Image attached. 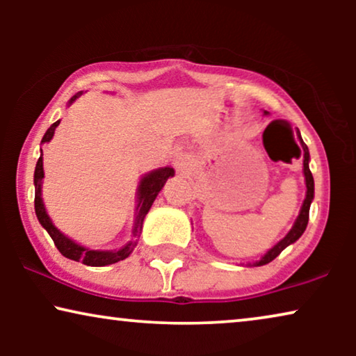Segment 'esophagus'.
Returning <instances> with one entry per match:
<instances>
[{
  "instance_id": "obj_1",
  "label": "esophagus",
  "mask_w": 356,
  "mask_h": 356,
  "mask_svg": "<svg viewBox=\"0 0 356 356\" xmlns=\"http://www.w3.org/2000/svg\"><path fill=\"white\" fill-rule=\"evenodd\" d=\"M175 165H177L178 170H186L188 165H189V159L186 157V155L179 154L178 157H177V160H175Z\"/></svg>"
}]
</instances>
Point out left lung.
Segmentation results:
<instances>
[{"label": "left lung", "instance_id": "8db88e82", "mask_svg": "<svg viewBox=\"0 0 356 356\" xmlns=\"http://www.w3.org/2000/svg\"><path fill=\"white\" fill-rule=\"evenodd\" d=\"M264 115H267V111H264ZM284 123H285V121H284ZM286 124H289V123H286ZM296 136H298L301 149H303V173H305V181H306V197H305V201H303V206H301V211L298 213V217H296L293 227H291V230L286 233L285 238H282V240L277 243L274 248H270V250L267 251L266 254L262 256L259 261L252 262V264H250V266H254L256 267V266L269 264V262L274 261L275 257L279 256L280 252L284 251L286 246H290L291 243H295L296 240H298V238L303 235V232L306 230V225H308L309 207H311V202H313V199H314V179H313V175H311V170H309V150H308V145H306L303 143V139H301L300 131H296Z\"/></svg>", "mask_w": 356, "mask_h": 356}]
</instances>
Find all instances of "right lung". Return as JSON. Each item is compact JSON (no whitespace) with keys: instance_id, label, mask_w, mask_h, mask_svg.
<instances>
[{"instance_id":"obj_1","label":"right lung","mask_w":356,"mask_h":356,"mask_svg":"<svg viewBox=\"0 0 356 356\" xmlns=\"http://www.w3.org/2000/svg\"><path fill=\"white\" fill-rule=\"evenodd\" d=\"M82 95V92H77L74 97H71V100L67 102V105H71L76 99H79ZM60 124V120L56 123H53L50 128L47 129L45 136L42 138V144L50 143L53 134H55L56 126ZM42 152V149H40ZM43 157L40 154V159H38L37 167H35V173H33V184H35V213L38 222L42 223V227L48 232V235L51 236L53 243L58 248V251L61 252L63 256L67 257V259L82 262L86 266H92V267H102V266H108V264H115V262L123 261L128 257L133 250L138 245V238L140 235V230H143V222L145 216H147L149 209L152 207V202L157 197V194L160 193V189L163 188V184L167 183V179L170 177H173L175 170L170 167H163V168H157L154 172H150L147 175H144L140 178L139 186H138V207H136V218H134V227H133V236L134 240H131L126 243L123 248L120 250H113V251H100V250H89V248L77 245L76 241H72L71 238H67L65 233H61L58 228L53 225L51 218L48 217L45 204H43L42 199V179H43Z\"/></svg>"}]
</instances>
